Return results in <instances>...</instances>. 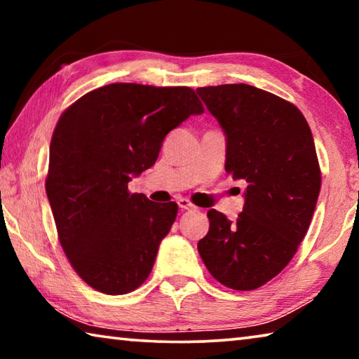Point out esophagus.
<instances>
[{
	"label": "esophagus",
	"mask_w": 359,
	"mask_h": 359,
	"mask_svg": "<svg viewBox=\"0 0 359 359\" xmlns=\"http://www.w3.org/2000/svg\"><path fill=\"white\" fill-rule=\"evenodd\" d=\"M177 204H179L180 210H191V209H194V205L191 204L190 199H187V198H180L179 201H177Z\"/></svg>",
	"instance_id": "esophagus-1"
}]
</instances>
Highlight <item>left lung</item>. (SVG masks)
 Returning <instances> with one entry per match:
<instances>
[{
  "instance_id": "left-lung-1",
  "label": "left lung",
  "mask_w": 359,
  "mask_h": 359,
  "mask_svg": "<svg viewBox=\"0 0 359 359\" xmlns=\"http://www.w3.org/2000/svg\"><path fill=\"white\" fill-rule=\"evenodd\" d=\"M196 92L226 135L224 169L247 182L238 220L208 212L198 252L224 287L257 290L287 267L311 224L321 187L312 131L293 102L252 85Z\"/></svg>"
}]
</instances>
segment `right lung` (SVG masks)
Segmentation results:
<instances>
[{
    "label": "right lung",
    "instance_id": "obj_1",
    "mask_svg": "<svg viewBox=\"0 0 359 359\" xmlns=\"http://www.w3.org/2000/svg\"><path fill=\"white\" fill-rule=\"evenodd\" d=\"M203 112L190 87L109 83L58 118L46 191L60 244L88 287L115 296L147 280L179 208L131 193L128 182L154 166L169 131Z\"/></svg>",
    "mask_w": 359,
    "mask_h": 359
}]
</instances>
